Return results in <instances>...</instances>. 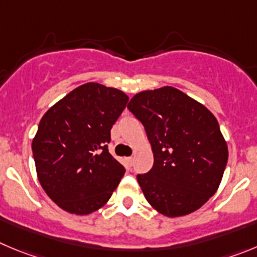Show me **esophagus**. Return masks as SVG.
I'll return each mask as SVG.
<instances>
[{"label": "esophagus", "mask_w": 257, "mask_h": 257, "mask_svg": "<svg viewBox=\"0 0 257 257\" xmlns=\"http://www.w3.org/2000/svg\"><path fill=\"white\" fill-rule=\"evenodd\" d=\"M125 160H126V162H128V165H131V166L133 165V161H134L133 157H126Z\"/></svg>", "instance_id": "obj_1"}]
</instances>
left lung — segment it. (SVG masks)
I'll list each match as a JSON object with an SVG mask.
<instances>
[{
    "instance_id": "left-lung-1",
    "label": "left lung",
    "mask_w": 257,
    "mask_h": 257,
    "mask_svg": "<svg viewBox=\"0 0 257 257\" xmlns=\"http://www.w3.org/2000/svg\"><path fill=\"white\" fill-rule=\"evenodd\" d=\"M128 109L145 125L153 167L137 180L158 213L175 218L195 212L219 188L228 147L214 115L171 86L133 96Z\"/></svg>"
}]
</instances>
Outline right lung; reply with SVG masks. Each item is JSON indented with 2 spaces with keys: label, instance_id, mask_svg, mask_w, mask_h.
Here are the masks:
<instances>
[{
  "label": "right lung",
  "instance_id": "1",
  "mask_svg": "<svg viewBox=\"0 0 257 257\" xmlns=\"http://www.w3.org/2000/svg\"><path fill=\"white\" fill-rule=\"evenodd\" d=\"M128 100L117 88L88 82L43 115L31 143L38 180L66 212L87 215L99 210L120 183L125 170L106 143Z\"/></svg>",
  "mask_w": 257,
  "mask_h": 257
}]
</instances>
